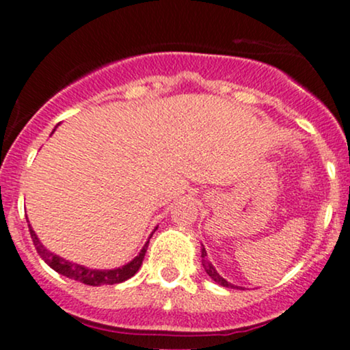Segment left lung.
Listing matches in <instances>:
<instances>
[{"mask_svg": "<svg viewBox=\"0 0 350 350\" xmlns=\"http://www.w3.org/2000/svg\"><path fill=\"white\" fill-rule=\"evenodd\" d=\"M206 256H207L206 248H202V267H204V270H206L207 275L211 276V278L214 280L215 283L222 284V286H226V288H237V286H234V284H232V283H228L227 280H224L222 276H220L219 273H217V270L214 268V265H212L211 262H208V260L206 258Z\"/></svg>", "mask_w": 350, "mask_h": 350, "instance_id": "left-lung-1", "label": "left lung"}]
</instances>
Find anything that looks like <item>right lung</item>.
<instances>
[{
	"label": "right lung",
	"instance_id": "add662e5",
	"mask_svg": "<svg viewBox=\"0 0 350 350\" xmlns=\"http://www.w3.org/2000/svg\"><path fill=\"white\" fill-rule=\"evenodd\" d=\"M29 232H31V239H33L36 250H38L41 258L46 262L52 270H55L60 275L67 276V278H72L75 281H80V283H85L90 284V286H100V284H116V283H122V281L131 278L136 271L139 270L142 267L143 260H144V253L148 250V243L143 247V250L139 252V255L136 258L131 260L130 263L124 265L122 268H115V270H105V271H100V270H90V268L82 267V265H75L67 262V260L60 258V256L54 255L49 250H46V247L39 242L38 235L34 234V230L29 226Z\"/></svg>",
	"mask_w": 350,
	"mask_h": 350
}]
</instances>
